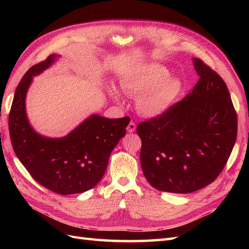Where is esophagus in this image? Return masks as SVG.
Returning a JSON list of instances; mask_svg holds the SVG:
<instances>
[{"label": "esophagus", "instance_id": "esophagus-1", "mask_svg": "<svg viewBox=\"0 0 249 249\" xmlns=\"http://www.w3.org/2000/svg\"><path fill=\"white\" fill-rule=\"evenodd\" d=\"M135 130H136V124H135L134 122H131L129 124V125H127V127H126V131L129 132V133H133Z\"/></svg>", "mask_w": 249, "mask_h": 249}]
</instances>
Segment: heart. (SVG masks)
Segmentation results:
<instances>
[{"mask_svg":"<svg viewBox=\"0 0 249 249\" xmlns=\"http://www.w3.org/2000/svg\"><path fill=\"white\" fill-rule=\"evenodd\" d=\"M169 71L159 64L139 67L130 76L123 79L120 86L127 95L137 97L136 108L140 115L154 118L166 113L176 103L183 89L178 78H169ZM111 93L120 101V95L113 88Z\"/></svg>","mask_w":249,"mask_h":249,"instance_id":"heart-1","label":"heart"}]
</instances>
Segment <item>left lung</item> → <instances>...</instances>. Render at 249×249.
<instances>
[{"label":"left lung","mask_w":249,"mask_h":249,"mask_svg":"<svg viewBox=\"0 0 249 249\" xmlns=\"http://www.w3.org/2000/svg\"><path fill=\"white\" fill-rule=\"evenodd\" d=\"M199 80L192 91L163 115L137 126L140 162L159 191L191 193L213 183L237 138V114L222 78L193 58Z\"/></svg>","instance_id":"8db88e82"}]
</instances>
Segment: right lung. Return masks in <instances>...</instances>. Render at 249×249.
<instances>
[{
	"label": "right lung",
	"mask_w": 249,
	"mask_h": 249,
	"mask_svg": "<svg viewBox=\"0 0 249 249\" xmlns=\"http://www.w3.org/2000/svg\"><path fill=\"white\" fill-rule=\"evenodd\" d=\"M56 57L50 55L21 78L9 113V133L14 153L36 182L53 192L70 195L85 192L100 182L130 117L110 119L94 114L62 138L36 133L26 114V94L32 77L49 69Z\"/></svg>",
	"instance_id": "add662e5"
}]
</instances>
